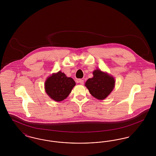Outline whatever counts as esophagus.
<instances>
[{
	"instance_id": "34e87169",
	"label": "esophagus",
	"mask_w": 156,
	"mask_h": 156,
	"mask_svg": "<svg viewBox=\"0 0 156 156\" xmlns=\"http://www.w3.org/2000/svg\"><path fill=\"white\" fill-rule=\"evenodd\" d=\"M78 82H79L80 83H81V85H83V80H81V79H80V80H78Z\"/></svg>"
}]
</instances>
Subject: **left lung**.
<instances>
[{
  "instance_id": "left-lung-1",
  "label": "left lung",
  "mask_w": 156,
  "mask_h": 156,
  "mask_svg": "<svg viewBox=\"0 0 156 156\" xmlns=\"http://www.w3.org/2000/svg\"><path fill=\"white\" fill-rule=\"evenodd\" d=\"M94 76L89 78L85 83V86L90 94L98 99L103 100L108 97L114 88V78L99 69L93 72Z\"/></svg>"
}]
</instances>
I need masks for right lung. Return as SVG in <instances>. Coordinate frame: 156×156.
I'll list each match as a JSON object with an SVG mask.
<instances>
[{"mask_svg":"<svg viewBox=\"0 0 156 156\" xmlns=\"http://www.w3.org/2000/svg\"><path fill=\"white\" fill-rule=\"evenodd\" d=\"M75 85L74 80L67 77L59 71L48 78L45 83V89L47 95L52 99L59 102L66 99Z\"/></svg>","mask_w":156,"mask_h":156,"instance_id":"add662e5","label":"right lung"}]
</instances>
